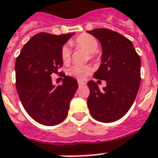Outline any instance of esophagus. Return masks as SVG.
Instances as JSON below:
<instances>
[{"label": "esophagus", "mask_w": 158, "mask_h": 158, "mask_svg": "<svg viewBox=\"0 0 158 158\" xmlns=\"http://www.w3.org/2000/svg\"><path fill=\"white\" fill-rule=\"evenodd\" d=\"M78 83H79V87H81V86H83V85H85V84H86L84 82L81 81V80H78Z\"/></svg>", "instance_id": "1"}]
</instances>
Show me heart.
I'll return each mask as SVG.
<instances>
[{
	"label": "heart",
	"instance_id": "obj_1",
	"mask_svg": "<svg viewBox=\"0 0 158 158\" xmlns=\"http://www.w3.org/2000/svg\"><path fill=\"white\" fill-rule=\"evenodd\" d=\"M71 46L76 48L82 49L89 54V58H93L95 52L97 50L99 42L95 37L88 34H82L71 42ZM61 57L64 63H68L71 59V50L67 46H64L61 50ZM91 71L89 66H79L75 65L69 69L68 74L79 79H83Z\"/></svg>",
	"mask_w": 158,
	"mask_h": 158
}]
</instances>
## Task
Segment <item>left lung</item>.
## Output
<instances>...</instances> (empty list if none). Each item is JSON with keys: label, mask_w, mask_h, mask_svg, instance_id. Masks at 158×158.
Returning <instances> with one entry per match:
<instances>
[{"label": "left lung", "mask_w": 158, "mask_h": 158, "mask_svg": "<svg viewBox=\"0 0 158 158\" xmlns=\"http://www.w3.org/2000/svg\"><path fill=\"white\" fill-rule=\"evenodd\" d=\"M87 32L102 47L101 64L93 76L107 83L103 90L93 80L87 83V106L95 120L112 123L123 117L136 99L140 83V56L132 42L117 32L103 28Z\"/></svg>", "instance_id": "left-lung-1"}]
</instances>
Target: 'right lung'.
Returning a JSON list of instances; mask_svg holds the SVG:
<instances>
[{
  "label": "right lung",
  "instance_id": "1",
  "mask_svg": "<svg viewBox=\"0 0 158 158\" xmlns=\"http://www.w3.org/2000/svg\"><path fill=\"white\" fill-rule=\"evenodd\" d=\"M74 34H35L16 59V87L20 100L30 117L43 125L54 126L66 119L79 86L76 79L65 75L60 86L54 85L51 79L53 73L58 74L63 66V46Z\"/></svg>",
  "mask_w": 158,
  "mask_h": 158
}]
</instances>
